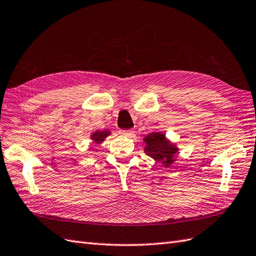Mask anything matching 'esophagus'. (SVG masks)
<instances>
[{
	"label": "esophagus",
	"instance_id": "esophagus-1",
	"mask_svg": "<svg viewBox=\"0 0 256 256\" xmlns=\"http://www.w3.org/2000/svg\"><path fill=\"white\" fill-rule=\"evenodd\" d=\"M120 134L122 136H126V137H130L133 134H134V130H120Z\"/></svg>",
	"mask_w": 256,
	"mask_h": 256
}]
</instances>
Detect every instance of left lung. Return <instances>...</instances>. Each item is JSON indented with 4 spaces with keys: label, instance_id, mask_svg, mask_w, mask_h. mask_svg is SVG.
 <instances>
[{
    "label": "left lung",
    "instance_id": "8db88e82",
    "mask_svg": "<svg viewBox=\"0 0 256 256\" xmlns=\"http://www.w3.org/2000/svg\"><path fill=\"white\" fill-rule=\"evenodd\" d=\"M144 140L147 145L145 147V154L163 163L166 166H170L174 161V154L178 152V147L170 142L166 138V135L162 133H150Z\"/></svg>",
    "mask_w": 256,
    "mask_h": 256
}]
</instances>
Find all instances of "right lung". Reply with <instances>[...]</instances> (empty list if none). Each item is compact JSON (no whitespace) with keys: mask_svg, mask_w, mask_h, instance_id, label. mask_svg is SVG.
I'll use <instances>...</instances> for the list:
<instances>
[{"mask_svg":"<svg viewBox=\"0 0 256 256\" xmlns=\"http://www.w3.org/2000/svg\"><path fill=\"white\" fill-rule=\"evenodd\" d=\"M109 135H110L109 130H96L95 133L92 134L90 138L93 140L95 142L100 144V142H102V140H104V138H106V137L109 136Z\"/></svg>","mask_w":256,"mask_h":256,"instance_id":"right-lung-1","label":"right lung"}]
</instances>
